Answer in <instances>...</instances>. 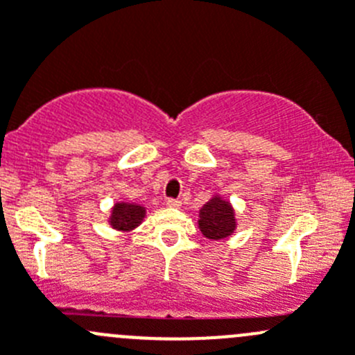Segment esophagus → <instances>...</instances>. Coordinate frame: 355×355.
I'll return each mask as SVG.
<instances>
[{
    "label": "esophagus",
    "instance_id": "1",
    "mask_svg": "<svg viewBox=\"0 0 355 355\" xmlns=\"http://www.w3.org/2000/svg\"><path fill=\"white\" fill-rule=\"evenodd\" d=\"M166 206H170V207H180V206H182V200H180V199H168V200H166Z\"/></svg>",
    "mask_w": 355,
    "mask_h": 355
}]
</instances>
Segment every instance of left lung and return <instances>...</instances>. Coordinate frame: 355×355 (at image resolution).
I'll use <instances>...</instances> for the list:
<instances>
[{"label":"left lung","instance_id":"left-lung-1","mask_svg":"<svg viewBox=\"0 0 355 355\" xmlns=\"http://www.w3.org/2000/svg\"><path fill=\"white\" fill-rule=\"evenodd\" d=\"M235 211L228 200L213 196L199 211V230L211 241H221L235 232Z\"/></svg>","mask_w":355,"mask_h":355}]
</instances>
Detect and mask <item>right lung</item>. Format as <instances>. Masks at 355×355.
Here are the masks:
<instances>
[{
  "label": "right lung",
  "instance_id": "right-lung-1",
  "mask_svg": "<svg viewBox=\"0 0 355 355\" xmlns=\"http://www.w3.org/2000/svg\"><path fill=\"white\" fill-rule=\"evenodd\" d=\"M146 207L134 202H116L111 209L110 225L120 232H130L142 223Z\"/></svg>",
  "mask_w": 355,
  "mask_h": 355
}]
</instances>
